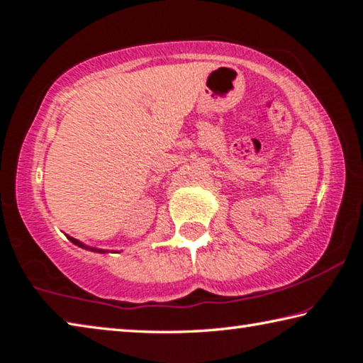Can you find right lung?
<instances>
[{
  "instance_id": "right-lung-1",
  "label": "right lung",
  "mask_w": 363,
  "mask_h": 363,
  "mask_svg": "<svg viewBox=\"0 0 363 363\" xmlns=\"http://www.w3.org/2000/svg\"><path fill=\"white\" fill-rule=\"evenodd\" d=\"M69 240H70V241H72V242H74V245H77V246H80V247L90 249V251H96V252H104V251H101V249H94V247H86L85 245H82V242H80V241H77V240H75V238H69Z\"/></svg>"
}]
</instances>
